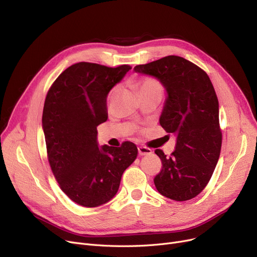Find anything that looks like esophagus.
I'll list each match as a JSON object with an SVG mask.
<instances>
[{
  "label": "esophagus",
  "mask_w": 257,
  "mask_h": 257,
  "mask_svg": "<svg viewBox=\"0 0 257 257\" xmlns=\"http://www.w3.org/2000/svg\"><path fill=\"white\" fill-rule=\"evenodd\" d=\"M138 153H139L140 156L150 155V154H152V150L150 148H147V147H139L138 148Z\"/></svg>",
  "instance_id": "34e87169"
}]
</instances>
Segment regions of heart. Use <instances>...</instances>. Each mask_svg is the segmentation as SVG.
I'll use <instances>...</instances> for the list:
<instances>
[{"instance_id":"1","label":"heart","mask_w":257,"mask_h":257,"mask_svg":"<svg viewBox=\"0 0 257 257\" xmlns=\"http://www.w3.org/2000/svg\"><path fill=\"white\" fill-rule=\"evenodd\" d=\"M138 87L140 91L143 90H153V89H156V90H162L161 84L157 80H155L154 78H143L138 82ZM116 89L112 90V93H114Z\"/></svg>"}]
</instances>
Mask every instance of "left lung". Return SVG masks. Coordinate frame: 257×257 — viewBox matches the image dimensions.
I'll use <instances>...</instances> for the list:
<instances>
[{"mask_svg":"<svg viewBox=\"0 0 257 257\" xmlns=\"http://www.w3.org/2000/svg\"><path fill=\"white\" fill-rule=\"evenodd\" d=\"M136 73L158 79L168 97L159 119L167 133L176 135L171 156L155 153L162 169L154 178L158 192L170 199L186 201L206 188L221 149L219 105L204 70L178 56H168L134 67Z\"/></svg>","mask_w":257,"mask_h":257,"instance_id":"1","label":"left lung"}]
</instances>
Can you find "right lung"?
Here are the masks:
<instances>
[{"mask_svg":"<svg viewBox=\"0 0 257 257\" xmlns=\"http://www.w3.org/2000/svg\"><path fill=\"white\" fill-rule=\"evenodd\" d=\"M131 68L79 62L66 68L46 95L42 127L49 166L61 190L80 206L109 201L137 157L133 142L120 148H99L97 142V126L107 120L109 90Z\"/></svg>","mask_w":257,"mask_h":257,"instance_id":"right-lung-1","label":"right lung"}]
</instances>
